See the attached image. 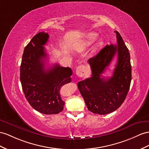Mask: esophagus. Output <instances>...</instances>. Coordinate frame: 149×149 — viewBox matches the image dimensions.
Returning <instances> with one entry per match:
<instances>
[{
  "label": "esophagus",
  "instance_id": "34e87169",
  "mask_svg": "<svg viewBox=\"0 0 149 149\" xmlns=\"http://www.w3.org/2000/svg\"><path fill=\"white\" fill-rule=\"evenodd\" d=\"M76 74H77V76L79 77H82V76L84 75V67L83 65H80L79 67H77V69H76Z\"/></svg>",
  "mask_w": 149,
  "mask_h": 149
}]
</instances>
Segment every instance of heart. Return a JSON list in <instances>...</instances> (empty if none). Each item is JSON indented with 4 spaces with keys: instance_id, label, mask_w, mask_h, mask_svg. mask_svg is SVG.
<instances>
[{
    "instance_id": "b5f03b06",
    "label": "heart",
    "mask_w": 149,
    "mask_h": 149,
    "mask_svg": "<svg viewBox=\"0 0 149 149\" xmlns=\"http://www.w3.org/2000/svg\"><path fill=\"white\" fill-rule=\"evenodd\" d=\"M96 36H97V35L94 33H89L88 35H87V36H86V40L84 41L82 43H81V45H80L79 49H82L84 48L87 47H88V46L91 45L93 43L94 40L96 39ZM101 41H100V42H99V44H101Z\"/></svg>"
}]
</instances>
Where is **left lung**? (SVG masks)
<instances>
[{
	"label": "left lung",
	"instance_id": "1",
	"mask_svg": "<svg viewBox=\"0 0 149 149\" xmlns=\"http://www.w3.org/2000/svg\"><path fill=\"white\" fill-rule=\"evenodd\" d=\"M116 35L117 45H106L97 55L90 58L92 75L90 78L78 82V88L90 111L106 114L115 111L124 102L130 86L132 66L130 55L120 34ZM117 54L118 61L113 76L101 77L106 67Z\"/></svg>",
	"mask_w": 149,
	"mask_h": 149
}]
</instances>
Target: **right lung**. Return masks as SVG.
<instances>
[{
  "instance_id": "add662e5",
  "label": "right lung",
  "mask_w": 149,
  "mask_h": 149,
  "mask_svg": "<svg viewBox=\"0 0 149 149\" xmlns=\"http://www.w3.org/2000/svg\"><path fill=\"white\" fill-rule=\"evenodd\" d=\"M47 33L40 32L34 36L24 49L20 67L22 91L29 104L45 114H58L63 109L65 102L60 90L72 81L69 67L55 64L45 68L47 53L43 47L48 40Z\"/></svg>"
}]
</instances>
